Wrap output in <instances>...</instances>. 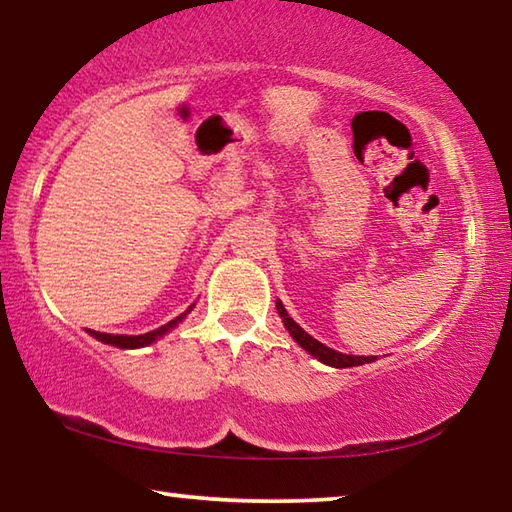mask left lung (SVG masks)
I'll return each mask as SVG.
<instances>
[{
  "label": "left lung",
  "mask_w": 512,
  "mask_h": 512,
  "mask_svg": "<svg viewBox=\"0 0 512 512\" xmlns=\"http://www.w3.org/2000/svg\"><path fill=\"white\" fill-rule=\"evenodd\" d=\"M277 311H279L281 321H284V325H286V330L291 332V337L295 339V342H298L302 348H305L307 353L314 355L316 360L325 362V365H330V367H355V365H365V362H374L376 360L374 355H367V358H365V355H346V353L332 351V348L321 344V342H318V339L307 335V332L302 330L300 325L295 323L291 316H288V311L284 309V305H281L279 300H277Z\"/></svg>",
  "instance_id": "8db88e82"
}]
</instances>
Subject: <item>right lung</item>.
I'll return each instance as SVG.
<instances>
[{
  "label": "right lung",
  "mask_w": 512,
  "mask_h": 512,
  "mask_svg": "<svg viewBox=\"0 0 512 512\" xmlns=\"http://www.w3.org/2000/svg\"><path fill=\"white\" fill-rule=\"evenodd\" d=\"M191 309H194V305H191L187 311H184V314L173 318V321H168L166 325H161V328L152 330V332H145V335H136V337H131V335H106V332H96V330H87V332H90L92 337H96V339H99V342H103V344H110V346H117V348H140V346L152 344L154 339H159L161 335H166V332H168L170 328H175V325L180 323L182 318L187 316Z\"/></svg>",
  "instance_id": "1"
}]
</instances>
